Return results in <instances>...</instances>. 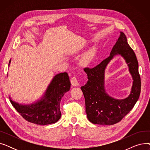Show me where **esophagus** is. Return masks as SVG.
I'll use <instances>...</instances> for the list:
<instances>
[{
	"label": "esophagus",
	"instance_id": "34e87169",
	"mask_svg": "<svg viewBox=\"0 0 150 150\" xmlns=\"http://www.w3.org/2000/svg\"><path fill=\"white\" fill-rule=\"evenodd\" d=\"M70 83L72 84L74 86H79V83H78V81L77 80V78L75 76H73L72 78L70 79Z\"/></svg>",
	"mask_w": 150,
	"mask_h": 150
}]
</instances>
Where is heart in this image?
I'll return each instance as SVG.
<instances>
[{
    "label": "heart",
    "mask_w": 150,
    "mask_h": 150,
    "mask_svg": "<svg viewBox=\"0 0 150 150\" xmlns=\"http://www.w3.org/2000/svg\"><path fill=\"white\" fill-rule=\"evenodd\" d=\"M94 54H95V49H91L88 51L83 56L80 61V64L82 66L88 65L93 58Z\"/></svg>",
    "instance_id": "obj_1"
}]
</instances>
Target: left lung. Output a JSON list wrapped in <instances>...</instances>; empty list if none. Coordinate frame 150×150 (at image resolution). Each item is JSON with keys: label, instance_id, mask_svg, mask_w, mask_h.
<instances>
[{"label": "left lung", "instance_id": "8db88e82", "mask_svg": "<svg viewBox=\"0 0 150 150\" xmlns=\"http://www.w3.org/2000/svg\"><path fill=\"white\" fill-rule=\"evenodd\" d=\"M117 54H121L129 64L134 80L130 95L123 100H117L109 96L104 88L105 68L110 60ZM138 68L136 54L128 44L125 35L121 32L108 58L93 68L84 69L88 81L81 89L85 98L86 112L91 122L99 125H114L121 121L130 112L140 94L141 80Z\"/></svg>", "mask_w": 150, "mask_h": 150}]
</instances>
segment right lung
I'll return each mask as SVG.
<instances>
[{"label": "right lung", "instance_id": "right-lung-1", "mask_svg": "<svg viewBox=\"0 0 150 150\" xmlns=\"http://www.w3.org/2000/svg\"><path fill=\"white\" fill-rule=\"evenodd\" d=\"M70 88V82L67 73H61L53 78L44 98L36 103L25 106L16 103L11 99L10 102L23 119L29 122L39 125L54 123L61 118V100Z\"/></svg>", "mask_w": 150, "mask_h": 150}]
</instances>
